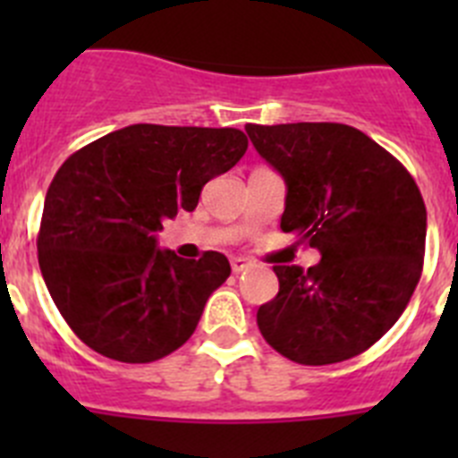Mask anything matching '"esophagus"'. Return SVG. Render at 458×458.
<instances>
[{"mask_svg":"<svg viewBox=\"0 0 458 458\" xmlns=\"http://www.w3.org/2000/svg\"><path fill=\"white\" fill-rule=\"evenodd\" d=\"M250 266H252V261H248V259H242V257H233L232 259V270H233V273H242V270H248Z\"/></svg>","mask_w":458,"mask_h":458,"instance_id":"1","label":"esophagus"}]
</instances>
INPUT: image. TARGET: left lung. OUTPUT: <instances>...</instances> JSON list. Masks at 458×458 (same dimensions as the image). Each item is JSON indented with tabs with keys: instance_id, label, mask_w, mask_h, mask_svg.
<instances>
[{
	"instance_id": "left-lung-1",
	"label": "left lung",
	"mask_w": 458,
	"mask_h": 458,
	"mask_svg": "<svg viewBox=\"0 0 458 458\" xmlns=\"http://www.w3.org/2000/svg\"><path fill=\"white\" fill-rule=\"evenodd\" d=\"M286 183L282 232L321 252L302 270L273 266L279 291L257 326L298 365H335L374 346L418 286L427 208L392 153L344 123L245 125Z\"/></svg>"
}]
</instances>
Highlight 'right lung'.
<instances>
[{"label": "right lung", "instance_id": "1", "mask_svg": "<svg viewBox=\"0 0 458 458\" xmlns=\"http://www.w3.org/2000/svg\"><path fill=\"white\" fill-rule=\"evenodd\" d=\"M245 151L248 137L236 128L135 123L59 167L40 217L38 266L59 314L89 349L141 365L192 337L232 266L220 252L194 261L157 250L156 232L197 208L201 188Z\"/></svg>", "mask_w": 458, "mask_h": 458}]
</instances>
